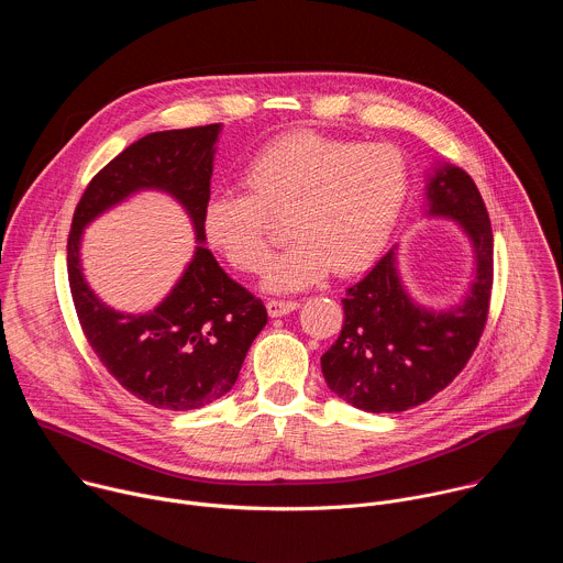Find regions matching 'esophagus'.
I'll return each instance as SVG.
<instances>
[{
	"label": "esophagus",
	"mask_w": 563,
	"mask_h": 563,
	"mask_svg": "<svg viewBox=\"0 0 563 563\" xmlns=\"http://www.w3.org/2000/svg\"><path fill=\"white\" fill-rule=\"evenodd\" d=\"M298 300H276V298H272V300H267V311H269V316L272 318H280V316H287L289 311H294V309H298Z\"/></svg>",
	"instance_id": "34e87169"
}]
</instances>
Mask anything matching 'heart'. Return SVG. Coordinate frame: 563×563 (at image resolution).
Returning a JSON list of instances; mask_svg holds the SVG:
<instances>
[{
    "label": "heart",
    "mask_w": 563,
    "mask_h": 563,
    "mask_svg": "<svg viewBox=\"0 0 563 563\" xmlns=\"http://www.w3.org/2000/svg\"><path fill=\"white\" fill-rule=\"evenodd\" d=\"M240 183L247 196L216 191L202 209L209 247L240 272H263L272 254L267 218H287L294 243L269 265L263 285L298 291L332 269L356 274L383 254L404 211L410 172L391 144L296 131L256 151Z\"/></svg>",
    "instance_id": "obj_1"
}]
</instances>
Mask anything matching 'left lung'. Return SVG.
Returning a JSON list of instances; mask_svg holds the SVG:
<instances>
[{
	"mask_svg": "<svg viewBox=\"0 0 563 563\" xmlns=\"http://www.w3.org/2000/svg\"><path fill=\"white\" fill-rule=\"evenodd\" d=\"M423 218L459 224L472 250V278L448 307L412 296L394 245L343 298L345 323L320 356L328 387L363 412H406L426 404L465 367L488 318L493 227L474 180L437 163L426 174Z\"/></svg>",
	"mask_w": 563,
	"mask_h": 563,
	"instance_id": "1",
	"label": "left lung"
}]
</instances>
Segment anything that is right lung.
Listing matches in <instances>:
<instances>
[{"label": "right lung", "mask_w": 563, "mask_h": 563, "mask_svg": "<svg viewBox=\"0 0 563 563\" xmlns=\"http://www.w3.org/2000/svg\"><path fill=\"white\" fill-rule=\"evenodd\" d=\"M222 124L157 131L126 146L89 183L68 235V283L93 352L133 396L159 410H198L224 396L267 325V309L231 280L205 247L202 209L211 194ZM140 190L172 195L195 227V256L170 294L142 314L107 306L81 267L84 229Z\"/></svg>", "instance_id": "right-lung-1"}]
</instances>
